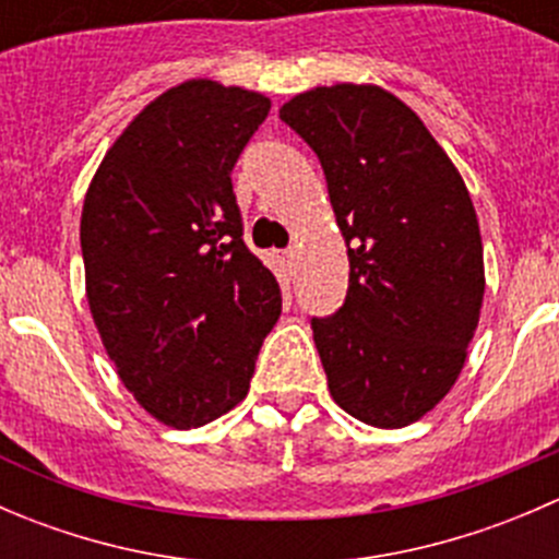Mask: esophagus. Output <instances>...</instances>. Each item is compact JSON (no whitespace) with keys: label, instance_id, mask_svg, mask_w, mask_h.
I'll return each mask as SVG.
<instances>
[{"label":"esophagus","instance_id":"34e87169","mask_svg":"<svg viewBox=\"0 0 559 559\" xmlns=\"http://www.w3.org/2000/svg\"><path fill=\"white\" fill-rule=\"evenodd\" d=\"M297 259H300V251H297V246H289V248H286V251H284V262H286V267H295Z\"/></svg>","mask_w":559,"mask_h":559}]
</instances>
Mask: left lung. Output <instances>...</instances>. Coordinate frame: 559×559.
I'll list each match as a JSON object with an SVG mask.
<instances>
[{
    "mask_svg": "<svg viewBox=\"0 0 559 559\" xmlns=\"http://www.w3.org/2000/svg\"><path fill=\"white\" fill-rule=\"evenodd\" d=\"M281 121L319 156L348 248L346 302L311 319L332 400L365 425H411L454 386L481 316L484 248L465 180L381 86H316Z\"/></svg>",
    "mask_w": 559,
    "mask_h": 559,
    "instance_id": "obj_1",
    "label": "left lung"
}]
</instances>
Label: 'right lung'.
Masks as SVG:
<instances>
[{
    "label": "right lung",
    "instance_id": "add662e5",
    "mask_svg": "<svg viewBox=\"0 0 559 559\" xmlns=\"http://www.w3.org/2000/svg\"><path fill=\"white\" fill-rule=\"evenodd\" d=\"M270 99L207 78L167 88L107 148L81 216L86 297L121 384L191 430L248 394L281 316L248 251L233 167Z\"/></svg>",
    "mask_w": 559,
    "mask_h": 559
}]
</instances>
